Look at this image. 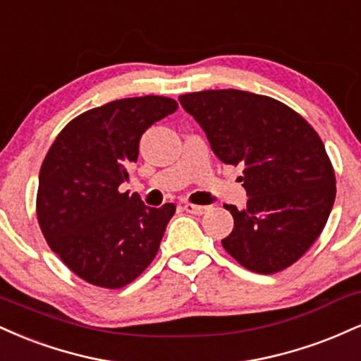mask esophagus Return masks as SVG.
<instances>
[{
	"label": "esophagus",
	"instance_id": "obj_1",
	"mask_svg": "<svg viewBox=\"0 0 361 361\" xmlns=\"http://www.w3.org/2000/svg\"><path fill=\"white\" fill-rule=\"evenodd\" d=\"M207 209H209V207H205V205H195V204H185L183 205L185 212H188V214H192V215L205 214Z\"/></svg>",
	"mask_w": 361,
	"mask_h": 361
}]
</instances>
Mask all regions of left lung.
<instances>
[{
	"label": "left lung",
	"mask_w": 361,
	"mask_h": 361,
	"mask_svg": "<svg viewBox=\"0 0 361 361\" xmlns=\"http://www.w3.org/2000/svg\"><path fill=\"white\" fill-rule=\"evenodd\" d=\"M181 106L204 128L214 154L243 166L246 209L234 217L224 250L247 270L271 275L304 255L324 229L336 178L324 144L307 120L263 94L207 90L181 94Z\"/></svg>",
	"instance_id": "left-lung-1"
}]
</instances>
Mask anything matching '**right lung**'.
Segmentation results:
<instances>
[{
	"label": "right lung",
	"instance_id": "1",
	"mask_svg": "<svg viewBox=\"0 0 361 361\" xmlns=\"http://www.w3.org/2000/svg\"><path fill=\"white\" fill-rule=\"evenodd\" d=\"M176 109L154 94L110 102L73 118L45 156L39 226L66 267L91 285L126 287L157 255L175 204L152 209L118 186L137 161L144 132Z\"/></svg>",
	"mask_w": 361,
	"mask_h": 361
}]
</instances>
